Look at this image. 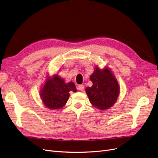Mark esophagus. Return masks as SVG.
<instances>
[{
    "label": "esophagus",
    "instance_id": "34e87169",
    "mask_svg": "<svg viewBox=\"0 0 158 158\" xmlns=\"http://www.w3.org/2000/svg\"><path fill=\"white\" fill-rule=\"evenodd\" d=\"M77 88H78V89L80 90V91H83L84 89H85V86H84L83 85H79V86H77Z\"/></svg>",
    "mask_w": 158,
    "mask_h": 158
}]
</instances>
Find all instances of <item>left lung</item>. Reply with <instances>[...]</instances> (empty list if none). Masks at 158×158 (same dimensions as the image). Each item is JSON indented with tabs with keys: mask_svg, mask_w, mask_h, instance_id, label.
<instances>
[{
	"mask_svg": "<svg viewBox=\"0 0 158 158\" xmlns=\"http://www.w3.org/2000/svg\"><path fill=\"white\" fill-rule=\"evenodd\" d=\"M93 82L92 87H87L86 92L89 102L101 110L110 108L117 100L120 88L118 82L108 69L95 68L90 76Z\"/></svg>",
	"mask_w": 158,
	"mask_h": 158,
	"instance_id": "1",
	"label": "left lung"
}]
</instances>
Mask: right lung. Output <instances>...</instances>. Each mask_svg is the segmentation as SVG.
<instances>
[{
    "mask_svg": "<svg viewBox=\"0 0 158 158\" xmlns=\"http://www.w3.org/2000/svg\"><path fill=\"white\" fill-rule=\"evenodd\" d=\"M70 91L77 92L73 82H70L66 84L64 81L56 74L52 78L47 79L41 90L40 95L47 107L57 110L61 108L68 101Z\"/></svg>",
    "mask_w": 158,
    "mask_h": 158,
    "instance_id": "right-lung-1",
    "label": "right lung"
}]
</instances>
